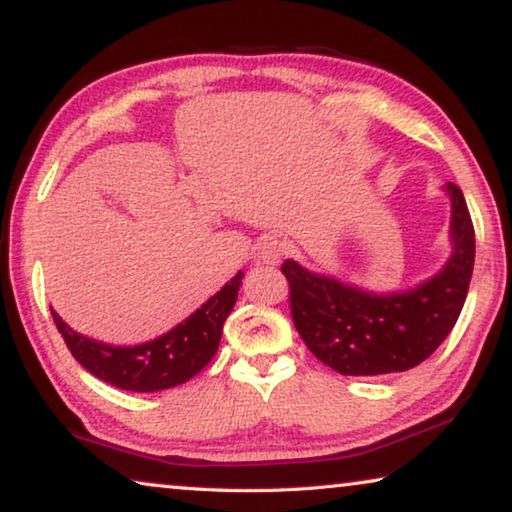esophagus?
Segmentation results:
<instances>
[{
	"label": "esophagus",
	"instance_id": "obj_1",
	"mask_svg": "<svg viewBox=\"0 0 512 512\" xmlns=\"http://www.w3.org/2000/svg\"><path fill=\"white\" fill-rule=\"evenodd\" d=\"M282 255H284V244H282V239H277V237H273V235H268V237H262V239H259V244H257V253H255V257H257V262H259V264H268V266H273V264L280 262Z\"/></svg>",
	"mask_w": 512,
	"mask_h": 512
}]
</instances>
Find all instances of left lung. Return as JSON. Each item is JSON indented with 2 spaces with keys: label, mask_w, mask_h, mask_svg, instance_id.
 I'll return each instance as SVG.
<instances>
[{
  "label": "left lung",
  "mask_w": 512,
  "mask_h": 512,
  "mask_svg": "<svg viewBox=\"0 0 512 512\" xmlns=\"http://www.w3.org/2000/svg\"><path fill=\"white\" fill-rule=\"evenodd\" d=\"M443 189L452 201V255L418 287L375 293L311 273L293 259L282 264L293 325L325 366L350 377L404 372L431 357L452 332L472 280L474 225L461 189L454 183Z\"/></svg>",
  "instance_id": "left-lung-1"
}]
</instances>
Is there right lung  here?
<instances>
[{"label": "right lung", "instance_id": "obj_1", "mask_svg": "<svg viewBox=\"0 0 512 512\" xmlns=\"http://www.w3.org/2000/svg\"><path fill=\"white\" fill-rule=\"evenodd\" d=\"M241 277L244 273L239 271L183 323L140 345L94 341L74 332L54 309L51 316L72 357L94 377L121 391L155 393L185 384L212 361L219 350L225 318L237 302Z\"/></svg>", "mask_w": 512, "mask_h": 512}]
</instances>
